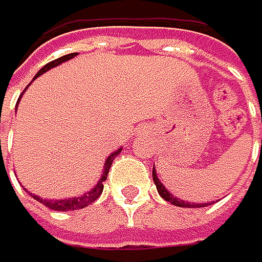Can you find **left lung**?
Wrapping results in <instances>:
<instances>
[{
  "label": "left lung",
  "instance_id": "left-lung-1",
  "mask_svg": "<svg viewBox=\"0 0 262 262\" xmlns=\"http://www.w3.org/2000/svg\"><path fill=\"white\" fill-rule=\"evenodd\" d=\"M152 179H154V184H156V187H157V192H159V195L163 198V200H166L168 203H171V204H174V206H179V207H204V206H209V204H190V203H184L182 200H178L176 196H173L171 195L168 190L163 187V184L159 181V178H157V174H156V169H152Z\"/></svg>",
  "mask_w": 262,
  "mask_h": 262
}]
</instances>
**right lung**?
I'll list each match as a JSON object with an SVG mask.
<instances>
[{
	"instance_id": "1",
	"label": "right lung",
	"mask_w": 262,
	"mask_h": 262,
	"mask_svg": "<svg viewBox=\"0 0 262 262\" xmlns=\"http://www.w3.org/2000/svg\"><path fill=\"white\" fill-rule=\"evenodd\" d=\"M77 53H70V55H64V56H61V58H58V59H55V61H52V62H48L47 66H43L39 72H37V75L34 77V78H37L39 75H42L43 72H47L48 69H52V67H55V66H59L61 62H64V61H69V59H72L74 56H75ZM21 97V96H20ZM20 100V99H18ZM122 150V147L121 149H118L116 152H113L112 156H110L108 159H106V162H105V169H103V174H102V178H100V181L97 182V185L91 190V192H88V193H84L83 196H78V198H64V200H56V201H53V200H43V198H39L37 195H33L39 203H42L43 206H47L48 209H53V210H58V212H66V210H77V209H83V207H86V206H89L91 203H94L100 195H102V192H103V181H106V176H108V171H110V168H112V163H113V160H115V157L121 152Z\"/></svg>"
}]
</instances>
